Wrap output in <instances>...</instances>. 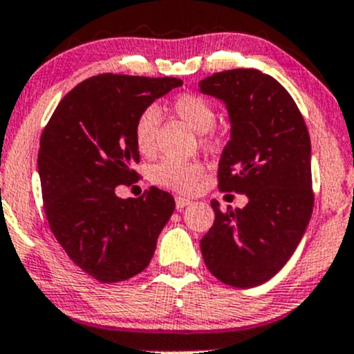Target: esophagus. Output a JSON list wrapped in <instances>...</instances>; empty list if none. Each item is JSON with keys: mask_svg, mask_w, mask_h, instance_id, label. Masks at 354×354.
<instances>
[{"mask_svg": "<svg viewBox=\"0 0 354 354\" xmlns=\"http://www.w3.org/2000/svg\"><path fill=\"white\" fill-rule=\"evenodd\" d=\"M192 204V201L191 199H187V197H176V207L178 209V211H180V209H184V207H187V206H191Z\"/></svg>", "mask_w": 354, "mask_h": 354, "instance_id": "obj_1", "label": "esophagus"}]
</instances>
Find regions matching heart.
Segmentation results:
<instances>
[{
    "instance_id": "obj_1",
    "label": "heart",
    "mask_w": 354,
    "mask_h": 354,
    "mask_svg": "<svg viewBox=\"0 0 354 354\" xmlns=\"http://www.w3.org/2000/svg\"><path fill=\"white\" fill-rule=\"evenodd\" d=\"M174 113L191 127L196 133L203 135V145H212L214 136L209 133L216 123V111L212 104L197 94H180L172 102ZM158 111L155 108H147L140 113L135 121L133 135H135L136 148L143 155H148L155 148V136L158 130ZM204 165L196 160H176L165 158L151 169V180L165 189L177 192H191L197 187L204 177Z\"/></svg>"
}]
</instances>
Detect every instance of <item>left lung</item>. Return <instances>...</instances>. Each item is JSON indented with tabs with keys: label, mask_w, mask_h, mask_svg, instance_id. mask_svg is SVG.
Instances as JSON below:
<instances>
[{
	"label": "left lung",
	"mask_w": 354,
	"mask_h": 354,
	"mask_svg": "<svg viewBox=\"0 0 354 354\" xmlns=\"http://www.w3.org/2000/svg\"><path fill=\"white\" fill-rule=\"evenodd\" d=\"M199 91L223 101L230 116L219 189L248 197L245 207L227 211L212 201L216 219L201 252L216 279L252 288L287 263L310 221L309 131L285 87L257 69L218 72Z\"/></svg>",
	"instance_id": "left-lung-1"
}]
</instances>
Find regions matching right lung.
I'll list each match as a JSON object with an SVG mask.
<instances>
[{
    "instance_id": "1",
    "label": "right lung",
    "mask_w": 354,
    "mask_h": 354,
    "mask_svg": "<svg viewBox=\"0 0 354 354\" xmlns=\"http://www.w3.org/2000/svg\"><path fill=\"white\" fill-rule=\"evenodd\" d=\"M182 81L101 74L59 102L40 138L39 176L48 226L69 258L104 283L145 270L176 201L150 187L121 199L116 185L138 174L135 121Z\"/></svg>"
}]
</instances>
